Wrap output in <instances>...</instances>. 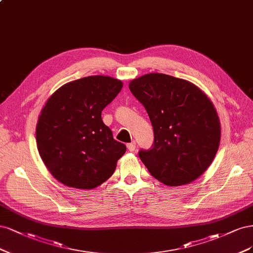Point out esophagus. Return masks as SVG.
Listing matches in <instances>:
<instances>
[{"label":"esophagus","instance_id":"obj_1","mask_svg":"<svg viewBox=\"0 0 253 253\" xmlns=\"http://www.w3.org/2000/svg\"><path fill=\"white\" fill-rule=\"evenodd\" d=\"M135 148H136V144H135L134 142L127 144V149H128L129 151H134V150H135Z\"/></svg>","mask_w":253,"mask_h":253}]
</instances>
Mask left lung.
<instances>
[{"label":"left lung","instance_id":"left-lung-1","mask_svg":"<svg viewBox=\"0 0 253 253\" xmlns=\"http://www.w3.org/2000/svg\"><path fill=\"white\" fill-rule=\"evenodd\" d=\"M129 89L147 111L154 140L138 157L168 186L188 184L205 172L221 140L213 104L192 83L163 73L131 81Z\"/></svg>","mask_w":253,"mask_h":253}]
</instances>
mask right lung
<instances>
[{
  "mask_svg": "<svg viewBox=\"0 0 253 253\" xmlns=\"http://www.w3.org/2000/svg\"><path fill=\"white\" fill-rule=\"evenodd\" d=\"M122 87L110 77H86L63 85L46 102L37 124V145L59 182L93 189L115 172L126 146L113 138L101 115Z\"/></svg>",
  "mask_w": 253,
  "mask_h": 253,
  "instance_id": "right-lung-1",
  "label": "right lung"
}]
</instances>
